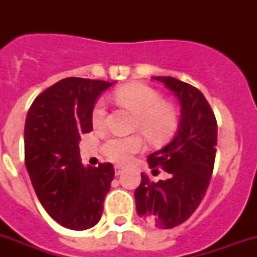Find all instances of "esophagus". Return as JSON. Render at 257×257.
I'll use <instances>...</instances> for the list:
<instances>
[{"instance_id": "1", "label": "esophagus", "mask_w": 257, "mask_h": 257, "mask_svg": "<svg viewBox=\"0 0 257 257\" xmlns=\"http://www.w3.org/2000/svg\"><path fill=\"white\" fill-rule=\"evenodd\" d=\"M122 171H124V168H122L121 165H116V167H114V173H116V176L121 175V173H122Z\"/></svg>"}]
</instances>
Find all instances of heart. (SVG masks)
<instances>
[{
    "instance_id": "1",
    "label": "heart",
    "mask_w": 257,
    "mask_h": 257,
    "mask_svg": "<svg viewBox=\"0 0 257 257\" xmlns=\"http://www.w3.org/2000/svg\"><path fill=\"white\" fill-rule=\"evenodd\" d=\"M121 105L128 106L137 114L136 128L144 133L153 144H161L175 136L179 128V112L173 105L164 102L160 93L144 84H129L114 93ZM106 118V105L97 101L92 112L93 125L101 128ZM144 141L139 135L113 136L105 141L102 152L109 160L125 164L131 161L135 153L140 152Z\"/></svg>"
}]
</instances>
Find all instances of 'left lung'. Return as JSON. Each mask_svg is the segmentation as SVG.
<instances>
[{
    "label": "left lung",
    "instance_id": "8db88e82",
    "mask_svg": "<svg viewBox=\"0 0 257 257\" xmlns=\"http://www.w3.org/2000/svg\"><path fill=\"white\" fill-rule=\"evenodd\" d=\"M173 92L181 106L173 140L148 156L149 168L161 167L168 179L149 181L141 173L135 191L137 215L152 227L169 229L191 217L211 181L217 145V122L199 89L173 77H152Z\"/></svg>",
    "mask_w": 257,
    "mask_h": 257
}]
</instances>
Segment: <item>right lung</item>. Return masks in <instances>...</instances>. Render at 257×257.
Wrapping results in <instances>:
<instances>
[{
  "instance_id": "obj_1",
  "label": "right lung",
  "mask_w": 257,
  "mask_h": 257,
  "mask_svg": "<svg viewBox=\"0 0 257 257\" xmlns=\"http://www.w3.org/2000/svg\"><path fill=\"white\" fill-rule=\"evenodd\" d=\"M114 84L68 77L38 94L25 121V165L45 211L62 227L84 231L101 219L114 168L84 167L78 141L93 129L101 93Z\"/></svg>"
}]
</instances>
